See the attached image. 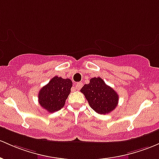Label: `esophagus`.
<instances>
[{
    "label": "esophagus",
    "mask_w": 159,
    "mask_h": 159,
    "mask_svg": "<svg viewBox=\"0 0 159 159\" xmlns=\"http://www.w3.org/2000/svg\"><path fill=\"white\" fill-rule=\"evenodd\" d=\"M82 84L81 83H77L75 84V89L76 90H80V89L81 88V87H82Z\"/></svg>",
    "instance_id": "1"
}]
</instances>
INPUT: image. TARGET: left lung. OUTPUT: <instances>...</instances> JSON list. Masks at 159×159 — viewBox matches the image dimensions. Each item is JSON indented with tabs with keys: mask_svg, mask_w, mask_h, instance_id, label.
<instances>
[{
	"mask_svg": "<svg viewBox=\"0 0 159 159\" xmlns=\"http://www.w3.org/2000/svg\"><path fill=\"white\" fill-rule=\"evenodd\" d=\"M81 92L90 107L98 114H109L118 106V95L101 78H93L84 84Z\"/></svg>",
	"mask_w": 159,
	"mask_h": 159,
	"instance_id": "left-lung-1",
	"label": "left lung"
}]
</instances>
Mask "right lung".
I'll return each instance as SVG.
<instances>
[{"mask_svg": "<svg viewBox=\"0 0 159 159\" xmlns=\"http://www.w3.org/2000/svg\"><path fill=\"white\" fill-rule=\"evenodd\" d=\"M72 81L69 78L55 76L43 86L38 93V102L45 110L54 112L60 110L71 92Z\"/></svg>", "mask_w": 159, "mask_h": 159, "instance_id": "obj_1", "label": "right lung"}]
</instances>
